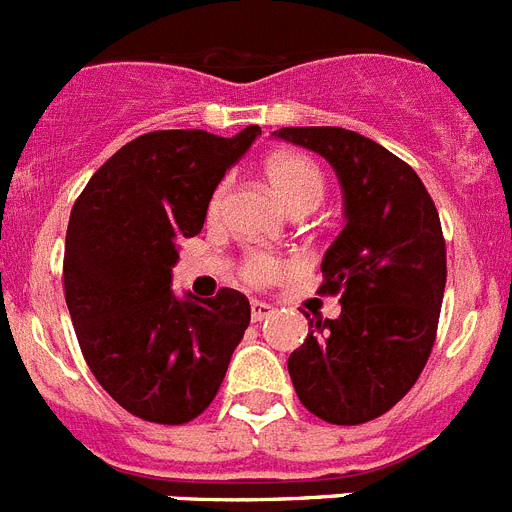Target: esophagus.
<instances>
[{
	"label": "esophagus",
	"instance_id": "esophagus-1",
	"mask_svg": "<svg viewBox=\"0 0 512 512\" xmlns=\"http://www.w3.org/2000/svg\"><path fill=\"white\" fill-rule=\"evenodd\" d=\"M272 314H274V306H269V303H264V301H253L251 303V319H253V322H264V319H269Z\"/></svg>",
	"mask_w": 512,
	"mask_h": 512
}]
</instances>
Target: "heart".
I'll return each instance as SVG.
<instances>
[{
  "instance_id": "1",
  "label": "heart",
  "mask_w": 512,
  "mask_h": 512,
  "mask_svg": "<svg viewBox=\"0 0 512 512\" xmlns=\"http://www.w3.org/2000/svg\"><path fill=\"white\" fill-rule=\"evenodd\" d=\"M266 183L272 188V193L277 196L282 206H285L290 214L293 211H311L314 206H319L324 196V175L322 170L316 167L311 159L301 154H274L264 167ZM227 198V185L222 183L209 198V219H217L222 206H225ZM287 269V264L272 253L256 251L251 253L243 264V277H246L251 285H264V282L277 280L282 272Z\"/></svg>"
}]
</instances>
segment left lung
Segmentation results:
<instances>
[{"label":"left lung","instance_id":"1","mask_svg":"<svg viewBox=\"0 0 512 512\" xmlns=\"http://www.w3.org/2000/svg\"><path fill=\"white\" fill-rule=\"evenodd\" d=\"M274 138L324 156L342 188L345 227L322 261L340 316H316L287 358L301 403L329 424L382 416L416 384L437 335L447 256L421 177L366 135L280 128Z\"/></svg>","mask_w":512,"mask_h":512}]
</instances>
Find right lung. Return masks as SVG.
Segmentation results:
<instances>
[{
  "label": "right lung",
  "mask_w": 512,
  "mask_h": 512,
  "mask_svg": "<svg viewBox=\"0 0 512 512\" xmlns=\"http://www.w3.org/2000/svg\"><path fill=\"white\" fill-rule=\"evenodd\" d=\"M261 135L156 130L125 143L70 211L65 301L96 382L133 416L185 424L204 413L251 322L243 293H172L180 238L201 232L211 193Z\"/></svg>",
  "instance_id": "1"
}]
</instances>
